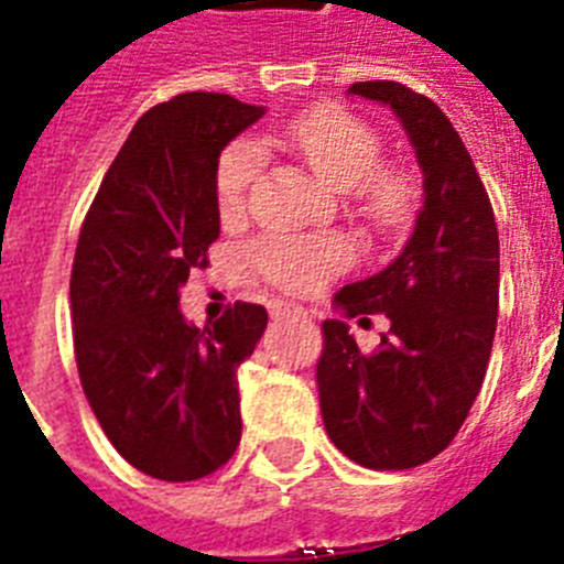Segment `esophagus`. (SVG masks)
Returning a JSON list of instances; mask_svg holds the SVG:
<instances>
[{
  "label": "esophagus",
  "instance_id": "1",
  "mask_svg": "<svg viewBox=\"0 0 564 564\" xmlns=\"http://www.w3.org/2000/svg\"><path fill=\"white\" fill-rule=\"evenodd\" d=\"M269 315H272V321H283V317H301L303 310L301 306H295V303L272 301L269 303Z\"/></svg>",
  "mask_w": 564,
  "mask_h": 564
}]
</instances>
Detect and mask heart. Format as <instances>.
I'll return each mask as SVG.
<instances>
[{"instance_id": "1", "label": "heart", "mask_w": 564, "mask_h": 564, "mask_svg": "<svg viewBox=\"0 0 564 564\" xmlns=\"http://www.w3.org/2000/svg\"><path fill=\"white\" fill-rule=\"evenodd\" d=\"M263 147L295 153L326 187L355 189L360 209L371 221L394 227L409 215L411 187L394 170H377L383 144L366 121L340 107H315L261 135ZM263 150L254 141L227 147L215 173V204L224 221L243 215L249 189L263 173ZM252 263L272 283L292 292H310L351 263L343 235H267L252 247Z\"/></svg>"}]
</instances>
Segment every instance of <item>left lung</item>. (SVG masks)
Segmentation results:
<instances>
[{"mask_svg": "<svg viewBox=\"0 0 564 564\" xmlns=\"http://www.w3.org/2000/svg\"><path fill=\"white\" fill-rule=\"evenodd\" d=\"M349 96L386 105L403 124L423 207L403 252L332 297L317 394L326 434L366 468L400 471L457 437L486 380L499 310V235L471 155L443 110L398 82H357ZM383 311L392 329L366 356L346 316Z\"/></svg>", "mask_w": 564, "mask_h": 564, "instance_id": "obj_1", "label": "left lung"}]
</instances>
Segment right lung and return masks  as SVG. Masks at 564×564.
Returning a JSON list of instances; mask_svg holds the SVG:
<instances>
[{"label": "right lung", "mask_w": 564, "mask_h": 564, "mask_svg": "<svg viewBox=\"0 0 564 564\" xmlns=\"http://www.w3.org/2000/svg\"><path fill=\"white\" fill-rule=\"evenodd\" d=\"M224 93H181L135 121L78 235L70 275L82 389L112 448L166 482L221 468L241 443L238 366L267 310L235 303L198 329L178 289L221 232L224 147L263 116Z\"/></svg>", "instance_id": "1"}]
</instances>
